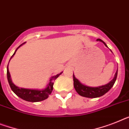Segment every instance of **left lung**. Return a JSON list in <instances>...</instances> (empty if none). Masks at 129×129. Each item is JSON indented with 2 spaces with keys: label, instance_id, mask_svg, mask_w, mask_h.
I'll return each mask as SVG.
<instances>
[{
  "label": "left lung",
  "instance_id": "8db88e82",
  "mask_svg": "<svg viewBox=\"0 0 129 129\" xmlns=\"http://www.w3.org/2000/svg\"><path fill=\"white\" fill-rule=\"evenodd\" d=\"M98 41H101L105 45V47H107L106 43L104 41H102V39H98ZM118 72V68L117 70L116 71L115 74L114 78L111 80L109 83H107L105 85L102 86H97V87H91V86H86V85L82 84L75 77L73 73V80H74V87L75 88L77 93L81 96L85 97V98H99L102 95H104L105 93H106L107 91L112 88L113 86L114 85L115 82L117 79Z\"/></svg>",
  "mask_w": 129,
  "mask_h": 129
}]
</instances>
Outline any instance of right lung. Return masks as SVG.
Returning <instances> with one entry per match:
<instances>
[{
	"label": "right lung",
	"instance_id": "add662e5",
	"mask_svg": "<svg viewBox=\"0 0 129 129\" xmlns=\"http://www.w3.org/2000/svg\"><path fill=\"white\" fill-rule=\"evenodd\" d=\"M25 43H22V45H20L17 48L16 50L15 51L12 56L11 57L10 59L14 57V55H15V53L16 52V51L18 49V48L23 45ZM9 60V62H10ZM62 72H60L59 74H57V75L52 76L49 80V82H48L46 88H45L44 89H41V90H39V89H30V88H20L18 86H16V85L12 82L11 79V76H10V74L9 72V70H8V67H7V78H8V81L9 83V85L11 88L12 90L13 91L14 93L16 95L22 98V100H24L27 102H41V101L45 100L47 98H48L49 95L51 93L53 89V84H54V80L57 79L58 76H60V74H62Z\"/></svg>",
	"mask_w": 129,
	"mask_h": 129
}]
</instances>
